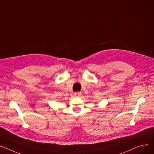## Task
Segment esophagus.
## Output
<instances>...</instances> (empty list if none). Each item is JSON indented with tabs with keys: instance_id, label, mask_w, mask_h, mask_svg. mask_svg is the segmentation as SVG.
Masks as SVG:
<instances>
[{
	"instance_id": "obj_1",
	"label": "esophagus",
	"mask_w": 154,
	"mask_h": 154,
	"mask_svg": "<svg viewBox=\"0 0 154 154\" xmlns=\"http://www.w3.org/2000/svg\"><path fill=\"white\" fill-rule=\"evenodd\" d=\"M74 95L75 96H80L81 95V92H76V93H75Z\"/></svg>"
}]
</instances>
